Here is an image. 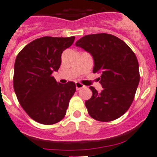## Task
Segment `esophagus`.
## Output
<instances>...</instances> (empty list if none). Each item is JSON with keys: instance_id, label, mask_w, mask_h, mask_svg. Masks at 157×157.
I'll use <instances>...</instances> for the list:
<instances>
[{"instance_id": "obj_1", "label": "esophagus", "mask_w": 157, "mask_h": 157, "mask_svg": "<svg viewBox=\"0 0 157 157\" xmlns=\"http://www.w3.org/2000/svg\"><path fill=\"white\" fill-rule=\"evenodd\" d=\"M75 86H76V89H77V90H79L80 89L83 88V87H85V86L82 85V83L78 82H75Z\"/></svg>"}]
</instances>
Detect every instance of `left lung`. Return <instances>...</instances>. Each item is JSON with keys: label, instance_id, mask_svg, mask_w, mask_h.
<instances>
[{"label": "left lung", "instance_id": "1", "mask_svg": "<svg viewBox=\"0 0 157 157\" xmlns=\"http://www.w3.org/2000/svg\"><path fill=\"white\" fill-rule=\"evenodd\" d=\"M94 57L93 72L101 73L103 90L90 87L92 97L86 101L89 115L96 120L109 122L129 109L140 81L138 59L123 40L112 34H89L76 41Z\"/></svg>", "mask_w": 157, "mask_h": 157}]
</instances>
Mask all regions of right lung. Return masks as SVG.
<instances>
[{
  "mask_svg": "<svg viewBox=\"0 0 157 157\" xmlns=\"http://www.w3.org/2000/svg\"><path fill=\"white\" fill-rule=\"evenodd\" d=\"M75 38L40 37L26 45L16 56L14 90L22 108L37 123L52 125L66 115L76 90L75 83L57 82L52 74L59 68L62 52L73 44Z\"/></svg>",
  "mask_w": 157,
  "mask_h": 157,
  "instance_id": "obj_1",
  "label": "right lung"
}]
</instances>
